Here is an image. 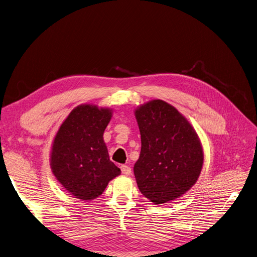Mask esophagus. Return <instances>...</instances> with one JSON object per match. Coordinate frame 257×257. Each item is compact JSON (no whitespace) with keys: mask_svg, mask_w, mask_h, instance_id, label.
I'll return each mask as SVG.
<instances>
[{"mask_svg":"<svg viewBox=\"0 0 257 257\" xmlns=\"http://www.w3.org/2000/svg\"><path fill=\"white\" fill-rule=\"evenodd\" d=\"M121 171L125 175H130L131 174V168L129 166H127V165H122L121 166Z\"/></svg>","mask_w":257,"mask_h":257,"instance_id":"esophagus-1","label":"esophagus"}]
</instances>
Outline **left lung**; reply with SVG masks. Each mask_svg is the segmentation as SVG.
<instances>
[{"label":"left lung","instance_id":"obj_1","mask_svg":"<svg viewBox=\"0 0 257 257\" xmlns=\"http://www.w3.org/2000/svg\"><path fill=\"white\" fill-rule=\"evenodd\" d=\"M142 136L134 165L139 191L155 204L188 192L203 166L200 139L184 116L169 103L156 99L135 110Z\"/></svg>","mask_w":257,"mask_h":257}]
</instances>
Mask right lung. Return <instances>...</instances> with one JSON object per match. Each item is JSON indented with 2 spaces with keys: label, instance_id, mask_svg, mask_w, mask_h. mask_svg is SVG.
Instances as JSON below:
<instances>
[{
  "label": "right lung",
  "instance_id": "obj_1",
  "mask_svg": "<svg viewBox=\"0 0 257 257\" xmlns=\"http://www.w3.org/2000/svg\"><path fill=\"white\" fill-rule=\"evenodd\" d=\"M109 108L83 104L68 114L53 142L51 169L63 188L78 199L100 196L109 180L121 173L109 160L103 132Z\"/></svg>",
  "mask_w": 257,
  "mask_h": 257
}]
</instances>
